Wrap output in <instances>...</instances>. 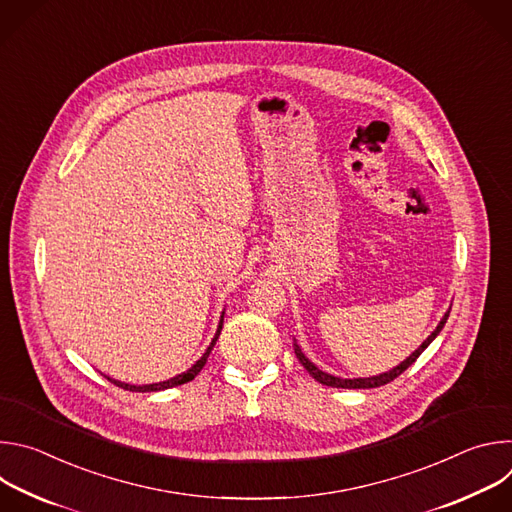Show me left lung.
I'll list each match as a JSON object with an SVG mask.
<instances>
[{
  "label": "left lung",
  "mask_w": 512,
  "mask_h": 512,
  "mask_svg": "<svg viewBox=\"0 0 512 512\" xmlns=\"http://www.w3.org/2000/svg\"><path fill=\"white\" fill-rule=\"evenodd\" d=\"M448 316H450V310L444 314V318L440 320V324H437V328L427 336V340L411 354V356H407L401 364H397L395 369H391L389 373H383V375H377V377H367V379H340V377H334V375H328V373H324V371H320L314 362H310L308 358H306V354L302 352V348L298 346V344H294V350H296V356H298V360L304 364V369L318 381V383H322V385H328V387H336V389H375V387H381V385H387V383H391L393 379H397L403 371H407L411 364L419 358V354L433 342V338L442 332V328H444V324H446V320H448Z\"/></svg>",
  "instance_id": "8db88e82"
}]
</instances>
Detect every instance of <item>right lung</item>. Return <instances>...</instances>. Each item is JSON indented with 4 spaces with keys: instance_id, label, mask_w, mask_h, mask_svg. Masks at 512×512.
<instances>
[{
    "instance_id": "obj_1",
    "label": "right lung",
    "mask_w": 512,
    "mask_h": 512,
    "mask_svg": "<svg viewBox=\"0 0 512 512\" xmlns=\"http://www.w3.org/2000/svg\"><path fill=\"white\" fill-rule=\"evenodd\" d=\"M223 316H225V312H223ZM223 316H221V324H218V330H216V334H214V338H212V342H210V346L206 348V352L192 364V367L186 371V373H182V375H176L174 379H168V381H164V383H152V385H129V383H121V381H115V379H109L113 385H117V387H121V389H125V391H133V393H150V391H164V389H170V387H178V385H184V383H188V381H192L200 371H202V367L206 364V358H208V354H210V350H212V346L216 344V340H218V334H221V330H223Z\"/></svg>"
}]
</instances>
